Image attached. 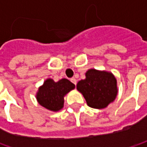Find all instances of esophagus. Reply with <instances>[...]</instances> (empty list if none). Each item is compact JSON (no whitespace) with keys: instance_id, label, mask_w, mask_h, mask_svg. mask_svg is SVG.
<instances>
[{"instance_id":"obj_1","label":"esophagus","mask_w":147,"mask_h":147,"mask_svg":"<svg viewBox=\"0 0 147 147\" xmlns=\"http://www.w3.org/2000/svg\"><path fill=\"white\" fill-rule=\"evenodd\" d=\"M70 81L73 82V83H74V85H76V84H77V80L75 79V78H72L70 79Z\"/></svg>"}]
</instances>
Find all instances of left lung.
<instances>
[{
    "mask_svg": "<svg viewBox=\"0 0 147 147\" xmlns=\"http://www.w3.org/2000/svg\"><path fill=\"white\" fill-rule=\"evenodd\" d=\"M85 76V79L78 82L77 90L82 94L88 106L104 109L115 100L117 80L111 72L90 69Z\"/></svg>",
    "mask_w": 147,
    "mask_h": 147,
    "instance_id": "8db88e82",
    "label": "left lung"
}]
</instances>
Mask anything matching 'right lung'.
<instances>
[{
  "label": "right lung",
  "mask_w": 147,
  "mask_h": 147,
  "mask_svg": "<svg viewBox=\"0 0 147 147\" xmlns=\"http://www.w3.org/2000/svg\"><path fill=\"white\" fill-rule=\"evenodd\" d=\"M74 88L75 85L66 78H62L58 82L47 78L38 88L36 98L38 104L45 109L57 112L64 107L65 96Z\"/></svg>",
  "instance_id": "obj_1"
}]
</instances>
